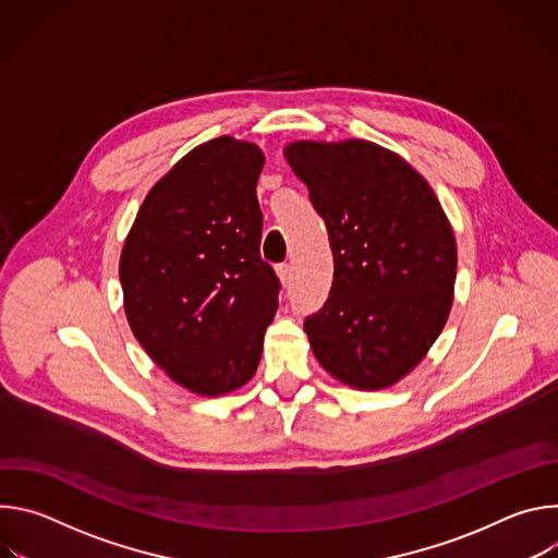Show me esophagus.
I'll use <instances>...</instances> for the list:
<instances>
[{"label":"esophagus","mask_w":558,"mask_h":558,"mask_svg":"<svg viewBox=\"0 0 558 558\" xmlns=\"http://www.w3.org/2000/svg\"><path fill=\"white\" fill-rule=\"evenodd\" d=\"M278 278H280V282H282V287H289L291 284V280H293V267L291 265H278Z\"/></svg>","instance_id":"34e87169"}]
</instances>
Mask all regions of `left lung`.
Masks as SVG:
<instances>
[{"instance_id":"obj_1","label":"left lung","mask_w":558,"mask_h":558,"mask_svg":"<svg viewBox=\"0 0 558 558\" xmlns=\"http://www.w3.org/2000/svg\"><path fill=\"white\" fill-rule=\"evenodd\" d=\"M284 158L327 222L333 284L304 331L342 384L379 390L407 377L452 306L457 243L428 181L364 138L293 141Z\"/></svg>"}]
</instances>
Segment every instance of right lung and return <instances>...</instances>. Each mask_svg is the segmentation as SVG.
Here are the masks:
<instances>
[{
  "label": "right lung",
  "mask_w": 558,
  "mask_h": 558,
  "mask_svg": "<svg viewBox=\"0 0 558 558\" xmlns=\"http://www.w3.org/2000/svg\"><path fill=\"white\" fill-rule=\"evenodd\" d=\"M263 166L250 141L194 147L147 192L123 243L130 329L196 395L218 397L254 377L278 308L280 282L260 258Z\"/></svg>",
  "instance_id": "obj_1"
}]
</instances>
